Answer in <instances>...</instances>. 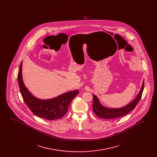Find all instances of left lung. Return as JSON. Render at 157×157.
I'll return each mask as SVG.
<instances>
[{
    "label": "left lung",
    "instance_id": "8db88e82",
    "mask_svg": "<svg viewBox=\"0 0 157 157\" xmlns=\"http://www.w3.org/2000/svg\"><path fill=\"white\" fill-rule=\"evenodd\" d=\"M144 88V81L142 83V87L140 90V92H139V94H138L137 97L134 100L127 106L121 108H117V109H109L103 106L99 103V101L98 98L93 95V97H94V102L92 105L93 111L98 117L104 118V119L111 120V119H114V118H117L123 117L127 113H128L129 112L134 110L136 105L138 104L141 98L142 97Z\"/></svg>",
    "mask_w": 157,
    "mask_h": 157
}]
</instances>
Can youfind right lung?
<instances>
[{"label":"right lung","mask_w":157,"mask_h":157,"mask_svg":"<svg viewBox=\"0 0 157 157\" xmlns=\"http://www.w3.org/2000/svg\"><path fill=\"white\" fill-rule=\"evenodd\" d=\"M22 65V62L21 63L18 72L17 81L23 99L31 112L40 118L49 121L58 120L63 117L67 112L71 102L78 94L79 91L76 90L66 92L51 99H38L30 94L23 84Z\"/></svg>","instance_id":"right-lung-1"}]
</instances>
